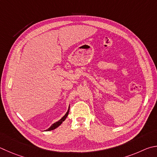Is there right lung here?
Listing matches in <instances>:
<instances>
[{"label": "right lung", "instance_id": "add662e5", "mask_svg": "<svg viewBox=\"0 0 157 157\" xmlns=\"http://www.w3.org/2000/svg\"><path fill=\"white\" fill-rule=\"evenodd\" d=\"M69 108H70V106L69 107V110H67V113L65 114V115L59 119V120L58 121H57V122H56V123H54V124H53L52 125H51V127L50 128H48L47 130H46V131H50V130H54V129H56V128H58L59 126H60V125L62 124V122H63L65 119H66V118L67 117V116H68V115H69Z\"/></svg>", "mask_w": 157, "mask_h": 157}]
</instances>
